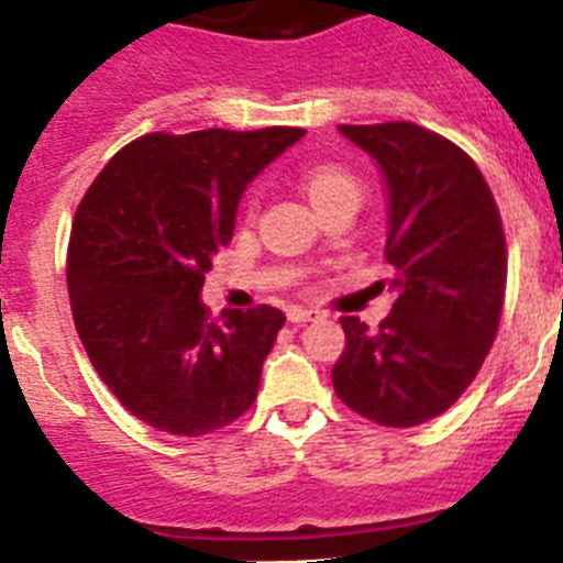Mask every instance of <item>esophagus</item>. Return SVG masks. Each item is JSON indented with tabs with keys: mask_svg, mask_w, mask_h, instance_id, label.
I'll return each instance as SVG.
<instances>
[{
	"mask_svg": "<svg viewBox=\"0 0 563 563\" xmlns=\"http://www.w3.org/2000/svg\"><path fill=\"white\" fill-rule=\"evenodd\" d=\"M318 316H321V312L310 310V307H290V310H287V321H290V324H307V321H316Z\"/></svg>",
	"mask_w": 563,
	"mask_h": 563,
	"instance_id": "esophagus-1",
	"label": "esophagus"
}]
</instances>
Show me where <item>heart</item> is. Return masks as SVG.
Returning <instances> with one entry per match:
<instances>
[{
	"label": "heart",
	"instance_id": "1",
	"mask_svg": "<svg viewBox=\"0 0 563 563\" xmlns=\"http://www.w3.org/2000/svg\"><path fill=\"white\" fill-rule=\"evenodd\" d=\"M305 194L318 211L321 206L341 200V197L357 200L361 197V183H357L355 174L341 166H316L305 174Z\"/></svg>",
	"mask_w": 563,
	"mask_h": 563
}]
</instances>
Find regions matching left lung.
I'll list each match as a JSON object with an SVG mask.
<instances>
[{
  "label": "left lung",
  "mask_w": 563,
  "mask_h": 563,
  "mask_svg": "<svg viewBox=\"0 0 563 563\" xmlns=\"http://www.w3.org/2000/svg\"><path fill=\"white\" fill-rule=\"evenodd\" d=\"M380 166L395 305L377 330L343 316L332 386L366 420L409 429L440 417L479 372L505 305L499 208L476 163L417 123L338 126Z\"/></svg>",
  "instance_id": "1"
}]
</instances>
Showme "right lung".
I'll use <instances>...</instances> for the list:
<instances>
[{"label": "right lung", "mask_w": 563, "mask_h": 563, "mask_svg": "<svg viewBox=\"0 0 563 563\" xmlns=\"http://www.w3.org/2000/svg\"><path fill=\"white\" fill-rule=\"evenodd\" d=\"M305 129L154 132L123 146L73 220L67 287L89 361L152 429L202 437L245 415L285 312L208 318L206 273L231 242L247 183Z\"/></svg>", "instance_id": "right-lung-1"}]
</instances>
